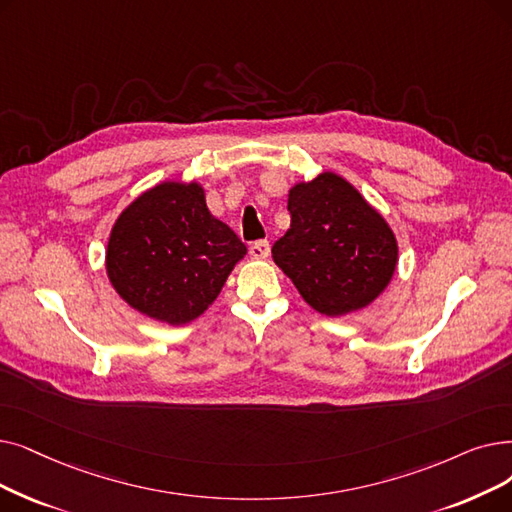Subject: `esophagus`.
<instances>
[{"mask_svg": "<svg viewBox=\"0 0 512 512\" xmlns=\"http://www.w3.org/2000/svg\"><path fill=\"white\" fill-rule=\"evenodd\" d=\"M249 253H251V257L253 259H268V255H270V242L268 240H257V242H253L251 247H249Z\"/></svg>", "mask_w": 512, "mask_h": 512, "instance_id": "obj_1", "label": "esophagus"}]
</instances>
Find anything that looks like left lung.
<instances>
[{"mask_svg": "<svg viewBox=\"0 0 512 512\" xmlns=\"http://www.w3.org/2000/svg\"><path fill=\"white\" fill-rule=\"evenodd\" d=\"M291 228L272 257L309 307L347 316L379 297L397 268V240L385 217L345 177L324 171L288 190Z\"/></svg>", "mask_w": 512, "mask_h": 512, "instance_id": "left-lung-1", "label": "left lung"}]
</instances>
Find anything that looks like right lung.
<instances>
[{
  "label": "right lung",
  "mask_w": 512,
  "mask_h": 512,
  "mask_svg": "<svg viewBox=\"0 0 512 512\" xmlns=\"http://www.w3.org/2000/svg\"><path fill=\"white\" fill-rule=\"evenodd\" d=\"M244 255L240 238L207 209L201 184L161 182L117 217L106 274L129 307L182 326L205 314Z\"/></svg>",
  "instance_id": "obj_1"
}]
</instances>
